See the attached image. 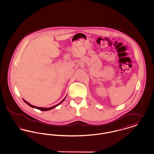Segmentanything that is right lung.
I'll list each match as a JSON object with an SVG mask.
<instances>
[{"mask_svg":"<svg viewBox=\"0 0 154 154\" xmlns=\"http://www.w3.org/2000/svg\"><path fill=\"white\" fill-rule=\"evenodd\" d=\"M66 97L60 102L58 103V104H56L55 106H52V107H48V108H44V107H36V106H33V105H32L31 104H30L28 102H26L25 100H24L23 99H23V100L24 101V102L26 103L28 105H29V106H30L31 107H32V108H35V109H38V110H41V111H48V110H51V109H54V108H55L56 107H57L58 106H59V104H60L62 103L63 102V101H64V100L66 99Z\"/></svg>","mask_w":154,"mask_h":154,"instance_id":"add662e5","label":"right lung"}]
</instances>
